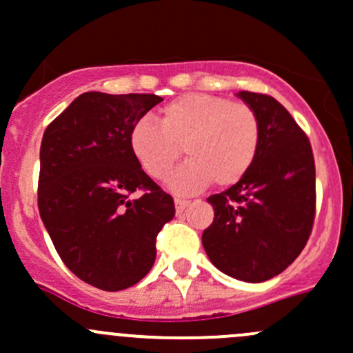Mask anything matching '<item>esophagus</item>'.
Masks as SVG:
<instances>
[{"label":"esophagus","mask_w":353,"mask_h":353,"mask_svg":"<svg viewBox=\"0 0 353 353\" xmlns=\"http://www.w3.org/2000/svg\"><path fill=\"white\" fill-rule=\"evenodd\" d=\"M174 203H176V212L181 214L184 209H186L188 205H190V200H184V199H176L174 200Z\"/></svg>","instance_id":"obj_1"}]
</instances>
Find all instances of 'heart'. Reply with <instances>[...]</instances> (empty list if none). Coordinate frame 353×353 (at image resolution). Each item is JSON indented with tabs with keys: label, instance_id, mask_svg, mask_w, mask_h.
Returning a JSON list of instances; mask_svg holds the SVG:
<instances>
[{
	"label": "heart",
	"instance_id": "heart-1",
	"mask_svg": "<svg viewBox=\"0 0 353 353\" xmlns=\"http://www.w3.org/2000/svg\"><path fill=\"white\" fill-rule=\"evenodd\" d=\"M128 144L144 170L163 181L181 154L190 160L170 188L192 193L212 183L232 188L247 176L261 146V120L251 104L207 94H184L161 108L158 125H132Z\"/></svg>",
	"mask_w": 353,
	"mask_h": 353
}]
</instances>
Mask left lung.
<instances>
[{"label":"left lung","instance_id":"8db88e82","mask_svg":"<svg viewBox=\"0 0 353 353\" xmlns=\"http://www.w3.org/2000/svg\"><path fill=\"white\" fill-rule=\"evenodd\" d=\"M261 120V146L240 183L207 199L214 221L202 235L217 270L243 282L284 272L305 249L315 219L312 144L272 95L240 92Z\"/></svg>","mask_w":353,"mask_h":353}]
</instances>
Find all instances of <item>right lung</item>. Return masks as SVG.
I'll use <instances>...</instances> for the list:
<instances>
[{"label": "right lung", "instance_id": "add662e5", "mask_svg": "<svg viewBox=\"0 0 353 353\" xmlns=\"http://www.w3.org/2000/svg\"><path fill=\"white\" fill-rule=\"evenodd\" d=\"M154 94L85 92L52 121L39 150L38 209L55 251L78 279L121 291L146 276L174 200L141 169L132 125ZM141 196L130 201L132 192Z\"/></svg>", "mask_w": 353, "mask_h": 353}]
</instances>
